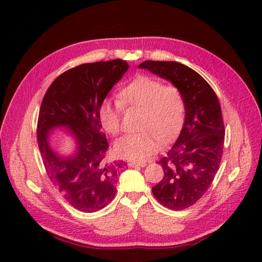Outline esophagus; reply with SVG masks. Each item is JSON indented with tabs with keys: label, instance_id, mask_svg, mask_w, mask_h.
<instances>
[{
	"label": "esophagus",
	"instance_id": "obj_1",
	"mask_svg": "<svg viewBox=\"0 0 262 262\" xmlns=\"http://www.w3.org/2000/svg\"><path fill=\"white\" fill-rule=\"evenodd\" d=\"M128 165L130 166V168H136V166H141V168H144V166H146V162H129Z\"/></svg>",
	"mask_w": 262,
	"mask_h": 262
}]
</instances>
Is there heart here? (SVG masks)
<instances>
[{"label":"heart","mask_w":262,"mask_h":262,"mask_svg":"<svg viewBox=\"0 0 262 262\" xmlns=\"http://www.w3.org/2000/svg\"><path fill=\"white\" fill-rule=\"evenodd\" d=\"M122 108L141 110L137 122L141 130L120 138L115 146L120 158L134 162L158 151L160 141L172 140L185 122L186 101L180 89L152 76H136L119 91L118 101L105 99L100 104L99 120L110 135L121 130Z\"/></svg>","instance_id":"b5f03b06"}]
</instances>
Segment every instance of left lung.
Listing matches in <instances>:
<instances>
[{
    "label": "left lung",
    "mask_w": 262,
    "mask_h": 262,
    "mask_svg": "<svg viewBox=\"0 0 262 262\" xmlns=\"http://www.w3.org/2000/svg\"><path fill=\"white\" fill-rule=\"evenodd\" d=\"M140 68L169 80L185 98V124L174 145L158 162L164 176L152 192L164 207L186 209L204 196L220 169L225 137L221 104L204 77L186 65L145 60Z\"/></svg>",
    "instance_id": "obj_1"
}]
</instances>
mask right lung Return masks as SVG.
<instances>
[{"label": "right lung", "mask_w": 262, "mask_h": 262, "mask_svg": "<svg viewBox=\"0 0 262 262\" xmlns=\"http://www.w3.org/2000/svg\"><path fill=\"white\" fill-rule=\"evenodd\" d=\"M126 60L86 63L64 72L48 88L38 116L37 141L47 176L70 205L83 213L105 207L116 194L122 161L108 162L107 137L98 110L128 70ZM65 126L76 137L73 157H59L49 145V132Z\"/></svg>", "instance_id": "add662e5"}]
</instances>
